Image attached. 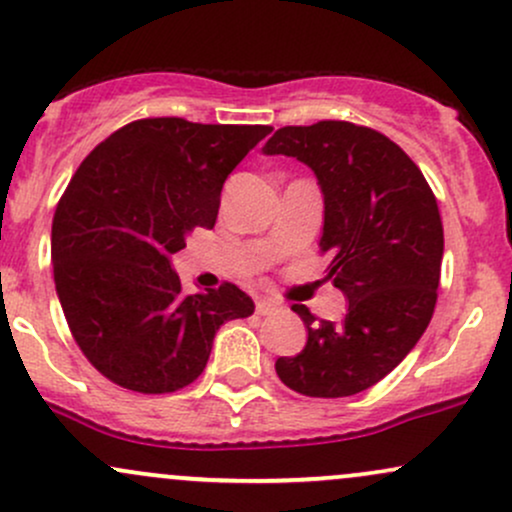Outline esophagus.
Wrapping results in <instances>:
<instances>
[{
    "label": "esophagus",
    "mask_w": 512,
    "mask_h": 512,
    "mask_svg": "<svg viewBox=\"0 0 512 512\" xmlns=\"http://www.w3.org/2000/svg\"><path fill=\"white\" fill-rule=\"evenodd\" d=\"M255 310H257V315H272L279 310V303L269 301V298H260V301L255 303Z\"/></svg>",
    "instance_id": "1"
}]
</instances>
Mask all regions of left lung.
Wrapping results in <instances>:
<instances>
[{
  "mask_svg": "<svg viewBox=\"0 0 512 512\" xmlns=\"http://www.w3.org/2000/svg\"><path fill=\"white\" fill-rule=\"evenodd\" d=\"M264 154L313 168L325 195L320 252L349 298L344 320H317L296 356L276 358L281 383L305 397H349L380 383L414 349L438 301L443 221L433 190L385 134L344 120L281 127Z\"/></svg>",
  "mask_w": 512,
  "mask_h": 512,
  "instance_id": "1",
  "label": "left lung"
}]
</instances>
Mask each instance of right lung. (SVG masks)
Here are the masks:
<instances>
[{
	"mask_svg": "<svg viewBox=\"0 0 512 512\" xmlns=\"http://www.w3.org/2000/svg\"><path fill=\"white\" fill-rule=\"evenodd\" d=\"M269 132L146 117L76 168L52 219V272L74 342L110 383L142 395L187 387L223 322L255 313L231 281L182 293L170 255L214 228L223 182Z\"/></svg>",
	"mask_w": 512,
	"mask_h": 512,
	"instance_id": "obj_1",
	"label": "right lung"
}]
</instances>
